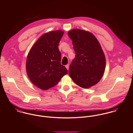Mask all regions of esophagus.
Masks as SVG:
<instances>
[{
    "mask_svg": "<svg viewBox=\"0 0 133 133\" xmlns=\"http://www.w3.org/2000/svg\"><path fill=\"white\" fill-rule=\"evenodd\" d=\"M65 67H66V68L67 69V70H69V64H68L67 65H65Z\"/></svg>",
    "mask_w": 133,
    "mask_h": 133,
    "instance_id": "1",
    "label": "esophagus"
}]
</instances>
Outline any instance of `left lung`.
<instances>
[{
    "label": "left lung",
    "mask_w": 133,
    "mask_h": 133,
    "mask_svg": "<svg viewBox=\"0 0 133 133\" xmlns=\"http://www.w3.org/2000/svg\"><path fill=\"white\" fill-rule=\"evenodd\" d=\"M68 36L72 40L75 57L70 65L69 75L78 86L88 89L101 79L105 68V57L95 36L89 31L73 29Z\"/></svg>",
    "instance_id": "left-lung-1"
}]
</instances>
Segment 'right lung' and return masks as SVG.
Instances as JSON below:
<instances>
[{
	"instance_id": "right-lung-1",
	"label": "right lung",
	"mask_w": 133,
	"mask_h": 133,
	"mask_svg": "<svg viewBox=\"0 0 133 133\" xmlns=\"http://www.w3.org/2000/svg\"><path fill=\"white\" fill-rule=\"evenodd\" d=\"M64 32L52 31L42 35L31 48L26 61V71L31 81L38 88L46 90L56 85L68 74L61 64L59 43Z\"/></svg>"
}]
</instances>
